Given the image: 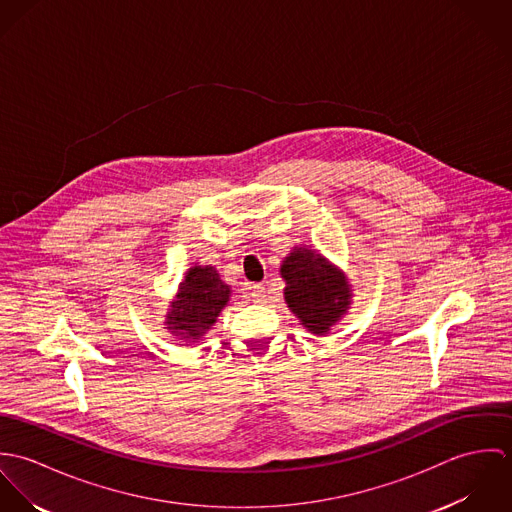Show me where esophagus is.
Here are the masks:
<instances>
[{
	"mask_svg": "<svg viewBox=\"0 0 512 512\" xmlns=\"http://www.w3.org/2000/svg\"><path fill=\"white\" fill-rule=\"evenodd\" d=\"M250 295L254 301H262L266 297V288L262 284H252L250 286Z\"/></svg>",
	"mask_w": 512,
	"mask_h": 512,
	"instance_id": "1",
	"label": "esophagus"
}]
</instances>
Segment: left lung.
<instances>
[{
	"mask_svg": "<svg viewBox=\"0 0 512 512\" xmlns=\"http://www.w3.org/2000/svg\"><path fill=\"white\" fill-rule=\"evenodd\" d=\"M284 299L299 325L313 335H327L353 303L347 274L311 246H293L282 260Z\"/></svg>",
	"mask_w": 512,
	"mask_h": 512,
	"instance_id": "obj_1",
	"label": "left lung"
}]
</instances>
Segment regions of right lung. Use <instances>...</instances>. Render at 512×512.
<instances>
[{"instance_id":"add662e5","label":"right lung","mask_w":512,"mask_h":512,"mask_svg":"<svg viewBox=\"0 0 512 512\" xmlns=\"http://www.w3.org/2000/svg\"><path fill=\"white\" fill-rule=\"evenodd\" d=\"M230 293L232 288L220 280L215 266H191L169 301L163 329L187 343H199L217 323Z\"/></svg>"}]
</instances>
